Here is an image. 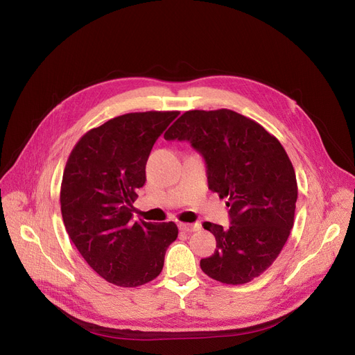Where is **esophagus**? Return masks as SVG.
Instances as JSON below:
<instances>
[{
  "mask_svg": "<svg viewBox=\"0 0 355 355\" xmlns=\"http://www.w3.org/2000/svg\"><path fill=\"white\" fill-rule=\"evenodd\" d=\"M178 227L182 232H196L202 226H200V223H178Z\"/></svg>",
  "mask_w": 355,
  "mask_h": 355,
  "instance_id": "1",
  "label": "esophagus"
}]
</instances>
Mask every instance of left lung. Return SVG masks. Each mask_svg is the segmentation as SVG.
I'll return each instance as SVG.
<instances>
[{"instance_id":"8db88e82","label":"left lung","mask_w":355,"mask_h":355,"mask_svg":"<svg viewBox=\"0 0 355 355\" xmlns=\"http://www.w3.org/2000/svg\"><path fill=\"white\" fill-rule=\"evenodd\" d=\"M166 141H189L203 157L209 190L226 198L230 226L205 222L216 251L200 261L225 284H245L282 252L295 223L297 181L277 137L236 112L191 110L169 128Z\"/></svg>"}]
</instances>
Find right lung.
<instances>
[{"label": "right lung", "mask_w": 355, "mask_h": 355, "mask_svg": "<svg viewBox=\"0 0 355 355\" xmlns=\"http://www.w3.org/2000/svg\"><path fill=\"white\" fill-rule=\"evenodd\" d=\"M178 112L129 113L87 132L68 158L60 211L87 264L105 282L137 287L157 279L178 236L174 222L133 220L153 144Z\"/></svg>", "instance_id": "add662e5"}]
</instances>
